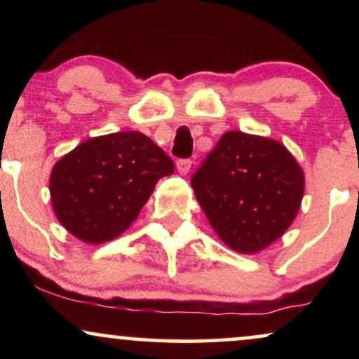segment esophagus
I'll return each instance as SVG.
<instances>
[{"label": "esophagus", "instance_id": "1", "mask_svg": "<svg viewBox=\"0 0 359 359\" xmlns=\"http://www.w3.org/2000/svg\"><path fill=\"white\" fill-rule=\"evenodd\" d=\"M192 167V160L191 158H179L177 160V170H179V174H189V170H191Z\"/></svg>", "mask_w": 359, "mask_h": 359}]
</instances>
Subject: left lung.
<instances>
[{"label":"left lung","mask_w":359,"mask_h":359,"mask_svg":"<svg viewBox=\"0 0 359 359\" xmlns=\"http://www.w3.org/2000/svg\"><path fill=\"white\" fill-rule=\"evenodd\" d=\"M191 184L214 231L238 253L282 236L304 196V172L287 148L241 131L222 135Z\"/></svg>","instance_id":"obj_1"}]
</instances>
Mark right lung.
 Here are the masks:
<instances>
[{
  "instance_id": "obj_1",
  "label": "right lung",
  "mask_w": 359,
  "mask_h": 359,
  "mask_svg": "<svg viewBox=\"0 0 359 359\" xmlns=\"http://www.w3.org/2000/svg\"><path fill=\"white\" fill-rule=\"evenodd\" d=\"M170 174V156L140 131L90 138L53 167V211L79 240L109 241L137 219L158 179Z\"/></svg>"
}]
</instances>
